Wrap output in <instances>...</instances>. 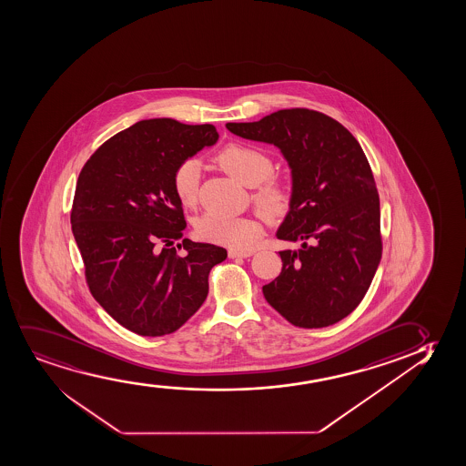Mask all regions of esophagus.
<instances>
[{
	"label": "esophagus",
	"mask_w": 466,
	"mask_h": 466,
	"mask_svg": "<svg viewBox=\"0 0 466 466\" xmlns=\"http://www.w3.org/2000/svg\"><path fill=\"white\" fill-rule=\"evenodd\" d=\"M252 255H254L252 250H235V248L228 250V257H230V258H248V257H252Z\"/></svg>",
	"instance_id": "esophagus-1"
}]
</instances>
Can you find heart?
<instances>
[{"mask_svg": "<svg viewBox=\"0 0 466 466\" xmlns=\"http://www.w3.org/2000/svg\"><path fill=\"white\" fill-rule=\"evenodd\" d=\"M216 160L220 168L235 177L238 183L248 187L257 186L254 201L266 218H283L289 212L293 187L287 179L271 175V157L261 149L248 145H230L218 154ZM200 177V164L197 159L184 160L173 173V190L183 207H195ZM195 230L201 239L244 250L257 242L263 231V224L257 216L228 218L208 212L197 220Z\"/></svg>", "mask_w": 466, "mask_h": 466, "instance_id": "obj_1", "label": "heart"}]
</instances>
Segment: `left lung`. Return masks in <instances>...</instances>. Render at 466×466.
<instances>
[{
    "mask_svg": "<svg viewBox=\"0 0 466 466\" xmlns=\"http://www.w3.org/2000/svg\"><path fill=\"white\" fill-rule=\"evenodd\" d=\"M231 134L280 149L293 200L279 239L282 272L265 299L298 328H324L360 306L381 259L380 197L366 154L336 119L287 108L254 123H227Z\"/></svg>",
    "mask_w": 466,
    "mask_h": 466,
    "instance_id": "left-lung-1",
    "label": "left lung"
}]
</instances>
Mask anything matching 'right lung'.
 <instances>
[{
	"mask_svg": "<svg viewBox=\"0 0 466 466\" xmlns=\"http://www.w3.org/2000/svg\"><path fill=\"white\" fill-rule=\"evenodd\" d=\"M218 134L212 124L143 119L97 147L78 175L72 233L89 291L113 319L138 336L179 329L208 296V276L227 250L183 239V205L173 190L179 164Z\"/></svg>",
	"mask_w": 466,
	"mask_h": 466,
	"instance_id": "1",
	"label": "right lung"
}]
</instances>
